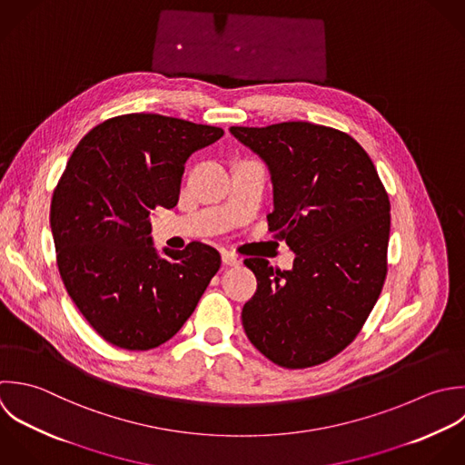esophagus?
I'll list each match as a JSON object with an SVG mask.
<instances>
[{
    "mask_svg": "<svg viewBox=\"0 0 465 465\" xmlns=\"http://www.w3.org/2000/svg\"><path fill=\"white\" fill-rule=\"evenodd\" d=\"M223 262L226 266H239L241 259L235 253H232V252H223Z\"/></svg>",
    "mask_w": 465,
    "mask_h": 465,
    "instance_id": "1",
    "label": "esophagus"
}]
</instances>
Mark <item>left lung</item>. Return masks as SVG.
<instances>
[{
  "label": "left lung",
  "instance_id": "left-lung-1",
  "mask_svg": "<svg viewBox=\"0 0 465 465\" xmlns=\"http://www.w3.org/2000/svg\"><path fill=\"white\" fill-rule=\"evenodd\" d=\"M232 135L268 166L270 230L295 253L292 270L246 259L257 292L242 308L250 342L288 370L322 364L359 335L388 273L390 197L366 150L306 121Z\"/></svg>",
  "mask_w": 465,
  "mask_h": 465
}]
</instances>
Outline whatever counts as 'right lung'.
<instances>
[{
  "mask_svg": "<svg viewBox=\"0 0 465 465\" xmlns=\"http://www.w3.org/2000/svg\"><path fill=\"white\" fill-rule=\"evenodd\" d=\"M223 128L159 114H126L92 128L54 190L50 228L63 284L110 344L146 351L170 341L193 313L221 255L152 242L150 215L173 208L188 157Z\"/></svg>",
  "mask_w": 465,
  "mask_h": 465,
  "instance_id": "right-lung-1",
  "label": "right lung"
}]
</instances>
